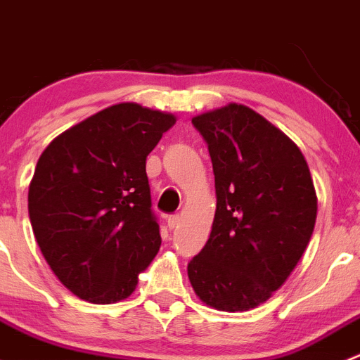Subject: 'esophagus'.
Masks as SVG:
<instances>
[{"instance_id": "1", "label": "esophagus", "mask_w": 360, "mask_h": 360, "mask_svg": "<svg viewBox=\"0 0 360 360\" xmlns=\"http://www.w3.org/2000/svg\"><path fill=\"white\" fill-rule=\"evenodd\" d=\"M179 216L177 214H172V216H169V219H167V226H169V230H176L177 226H179Z\"/></svg>"}]
</instances>
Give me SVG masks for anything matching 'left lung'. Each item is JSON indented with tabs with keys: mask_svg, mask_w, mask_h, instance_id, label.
<instances>
[{
	"mask_svg": "<svg viewBox=\"0 0 360 360\" xmlns=\"http://www.w3.org/2000/svg\"><path fill=\"white\" fill-rule=\"evenodd\" d=\"M191 123L207 143L217 205L188 277L209 307L249 310L284 284L310 242L317 217L310 169L284 132L242 104Z\"/></svg>",
	"mask_w": 360,
	"mask_h": 360,
	"instance_id": "left-lung-1",
	"label": "left lung"
}]
</instances>
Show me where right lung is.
Returning a JSON list of instances; mask_svg holds the SVG:
<instances>
[{"mask_svg": "<svg viewBox=\"0 0 360 360\" xmlns=\"http://www.w3.org/2000/svg\"><path fill=\"white\" fill-rule=\"evenodd\" d=\"M176 118L123 103L46 146L29 184L36 242L60 282L90 303L125 300L157 256L146 157Z\"/></svg>", "mask_w": 360, "mask_h": 360, "instance_id": "add662e5", "label": "right lung"}]
</instances>
